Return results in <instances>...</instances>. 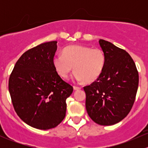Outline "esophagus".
Returning <instances> with one entry per match:
<instances>
[{
    "mask_svg": "<svg viewBox=\"0 0 148 148\" xmlns=\"http://www.w3.org/2000/svg\"><path fill=\"white\" fill-rule=\"evenodd\" d=\"M73 88H74V90H79V89H81V88L79 87V86H73Z\"/></svg>",
    "mask_w": 148,
    "mask_h": 148,
    "instance_id": "1",
    "label": "esophagus"
}]
</instances>
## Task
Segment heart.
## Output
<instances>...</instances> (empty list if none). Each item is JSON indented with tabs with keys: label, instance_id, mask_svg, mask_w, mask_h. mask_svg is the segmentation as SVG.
<instances>
[{
	"label": "heart",
	"instance_id": "b5f03b06",
	"mask_svg": "<svg viewBox=\"0 0 148 148\" xmlns=\"http://www.w3.org/2000/svg\"><path fill=\"white\" fill-rule=\"evenodd\" d=\"M105 55L100 49H92L82 45H70L62 51V56L53 58V65L62 78H67L71 71H75L77 82L91 83L101 76L105 66Z\"/></svg>",
	"mask_w": 148,
	"mask_h": 148
}]
</instances>
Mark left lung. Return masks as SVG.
<instances>
[{"instance_id":"obj_1","label":"left lung","mask_w":148,"mask_h":148,"mask_svg":"<svg viewBox=\"0 0 148 148\" xmlns=\"http://www.w3.org/2000/svg\"><path fill=\"white\" fill-rule=\"evenodd\" d=\"M105 55L100 77L84 87L86 109L90 118L100 125H112L123 120L132 109L138 88L135 62L126 51L99 40Z\"/></svg>"}]
</instances>
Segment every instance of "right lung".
I'll list each match as a JSON object with an SVG mask.
<instances>
[{
    "label": "right lung",
    "mask_w": 148,
    "mask_h": 148,
    "mask_svg": "<svg viewBox=\"0 0 148 148\" xmlns=\"http://www.w3.org/2000/svg\"><path fill=\"white\" fill-rule=\"evenodd\" d=\"M57 41H49L23 53L8 82L13 107L25 123L39 130L55 127L64 119L66 100L73 87L53 65Z\"/></svg>",
    "instance_id": "1"
}]
</instances>
